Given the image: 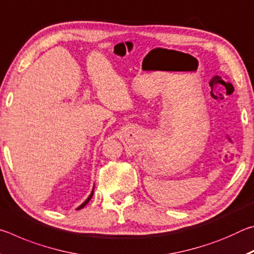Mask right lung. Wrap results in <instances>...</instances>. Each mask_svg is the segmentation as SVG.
Here are the masks:
<instances>
[{
    "mask_svg": "<svg viewBox=\"0 0 254 254\" xmlns=\"http://www.w3.org/2000/svg\"><path fill=\"white\" fill-rule=\"evenodd\" d=\"M93 192H94V188H93V190H92V192H91V195H89V196H88V198H87V199H86V200L84 201V203H83V204H81V205L79 206V207H78V208H77V209H80V208H83V207H84V206H85L86 204H87L89 200H91V198H92V196H93Z\"/></svg>",
    "mask_w": 254,
    "mask_h": 254,
    "instance_id": "obj_1",
    "label": "right lung"
}]
</instances>
